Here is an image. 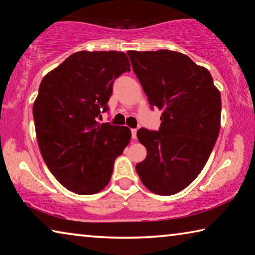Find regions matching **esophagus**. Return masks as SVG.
Wrapping results in <instances>:
<instances>
[{"label":"esophagus","instance_id":"34e87169","mask_svg":"<svg viewBox=\"0 0 255 255\" xmlns=\"http://www.w3.org/2000/svg\"><path fill=\"white\" fill-rule=\"evenodd\" d=\"M131 137H132V139H136V137H137V129H131Z\"/></svg>","mask_w":255,"mask_h":255}]
</instances>
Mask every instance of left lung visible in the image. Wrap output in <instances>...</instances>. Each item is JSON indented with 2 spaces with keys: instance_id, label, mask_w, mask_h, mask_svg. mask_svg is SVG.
<instances>
[{
  "instance_id": "8db88e82",
  "label": "left lung",
  "mask_w": 255,
  "mask_h": 255,
  "mask_svg": "<svg viewBox=\"0 0 255 255\" xmlns=\"http://www.w3.org/2000/svg\"><path fill=\"white\" fill-rule=\"evenodd\" d=\"M127 54L149 105L162 110L158 131H137L147 155L136 172L155 195H174L208 161L221 129V92L209 71L187 55L167 49Z\"/></svg>"
}]
</instances>
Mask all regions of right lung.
I'll use <instances>...</instances> for the list:
<instances>
[{"label":"right lung","mask_w":255,"mask_h":255,"mask_svg":"<svg viewBox=\"0 0 255 255\" xmlns=\"http://www.w3.org/2000/svg\"><path fill=\"white\" fill-rule=\"evenodd\" d=\"M130 64L123 51H77L42 79L33 102L38 145L66 189L94 195L109 183L115 159L130 141L128 127L100 124L112 84Z\"/></svg>","instance_id":"1"}]
</instances>
